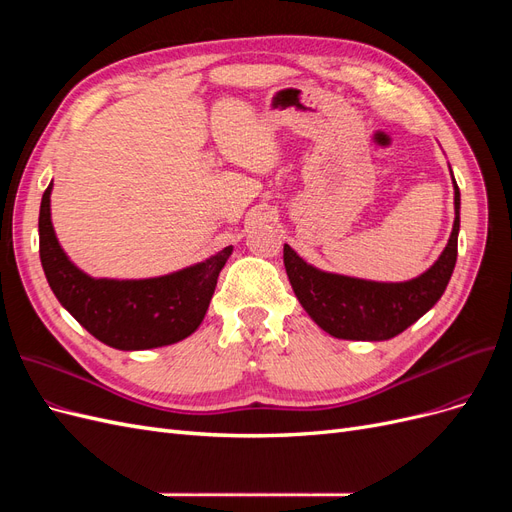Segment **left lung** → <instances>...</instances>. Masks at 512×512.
Masks as SVG:
<instances>
[{
	"instance_id": "8db88e82",
	"label": "left lung",
	"mask_w": 512,
	"mask_h": 512,
	"mask_svg": "<svg viewBox=\"0 0 512 512\" xmlns=\"http://www.w3.org/2000/svg\"><path fill=\"white\" fill-rule=\"evenodd\" d=\"M455 183V224L433 267L410 282L384 284L324 273L284 245V265L294 294L322 331L339 339L382 342L406 331L438 303L457 262L459 188Z\"/></svg>"
}]
</instances>
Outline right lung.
Listing matches in <instances>:
<instances>
[{
    "label": "right lung",
    "instance_id": "right-lung-1",
    "mask_svg": "<svg viewBox=\"0 0 512 512\" xmlns=\"http://www.w3.org/2000/svg\"><path fill=\"white\" fill-rule=\"evenodd\" d=\"M51 190L40 203V260L57 301L106 346L147 350L181 342L203 322L232 245L200 265L151 280H94L61 250L51 224Z\"/></svg>",
    "mask_w": 512,
    "mask_h": 512
}]
</instances>
